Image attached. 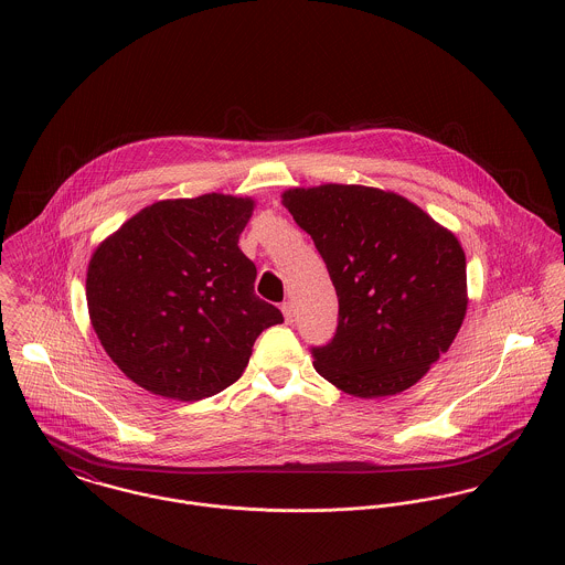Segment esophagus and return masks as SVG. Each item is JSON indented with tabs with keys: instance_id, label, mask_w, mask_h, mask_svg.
I'll return each instance as SVG.
<instances>
[{
	"instance_id": "34e87169",
	"label": "esophagus",
	"mask_w": 565,
	"mask_h": 565,
	"mask_svg": "<svg viewBox=\"0 0 565 565\" xmlns=\"http://www.w3.org/2000/svg\"><path fill=\"white\" fill-rule=\"evenodd\" d=\"M282 316H285V322L294 323V318H296V311H294V305L291 302H282Z\"/></svg>"
}]
</instances>
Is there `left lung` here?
<instances>
[{"label": "left lung", "mask_w": 565, "mask_h": 565, "mask_svg": "<svg viewBox=\"0 0 565 565\" xmlns=\"http://www.w3.org/2000/svg\"><path fill=\"white\" fill-rule=\"evenodd\" d=\"M282 204L311 235L339 298L332 339L311 348L318 374L359 398L415 385L466 318L457 237L401 195L359 184L291 189Z\"/></svg>", "instance_id": "left-lung-1"}]
</instances>
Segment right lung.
Segmentation results:
<instances>
[{
  "instance_id": "right-lung-1",
  "label": "right lung",
  "mask_w": 565,
  "mask_h": 565,
  "mask_svg": "<svg viewBox=\"0 0 565 565\" xmlns=\"http://www.w3.org/2000/svg\"><path fill=\"white\" fill-rule=\"evenodd\" d=\"M252 209L220 193L157 202L95 249L88 316L139 387L182 403L215 396L242 379L256 337L282 323L237 245Z\"/></svg>"
}]
</instances>
